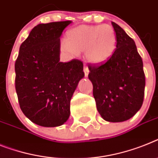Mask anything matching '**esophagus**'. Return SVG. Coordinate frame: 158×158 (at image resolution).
Masks as SVG:
<instances>
[{"label": "esophagus", "mask_w": 158, "mask_h": 158, "mask_svg": "<svg viewBox=\"0 0 158 158\" xmlns=\"http://www.w3.org/2000/svg\"><path fill=\"white\" fill-rule=\"evenodd\" d=\"M83 71H84V75H85V77L88 76V74H89V70H88V67L87 66H84L83 67Z\"/></svg>", "instance_id": "34e87169"}]
</instances>
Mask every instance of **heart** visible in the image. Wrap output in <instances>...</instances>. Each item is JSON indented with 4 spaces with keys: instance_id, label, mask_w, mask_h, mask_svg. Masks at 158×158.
Segmentation results:
<instances>
[{
    "instance_id": "b5f03b06",
    "label": "heart",
    "mask_w": 158,
    "mask_h": 158,
    "mask_svg": "<svg viewBox=\"0 0 158 158\" xmlns=\"http://www.w3.org/2000/svg\"><path fill=\"white\" fill-rule=\"evenodd\" d=\"M116 42V32L109 25H82L67 32L61 49L71 54L84 51L89 63L101 64L113 55Z\"/></svg>"
}]
</instances>
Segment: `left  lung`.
<instances>
[{"label": "left lung", "instance_id": "1", "mask_svg": "<svg viewBox=\"0 0 158 158\" xmlns=\"http://www.w3.org/2000/svg\"><path fill=\"white\" fill-rule=\"evenodd\" d=\"M116 34L115 53L105 63L88 65V78L100 116L108 122L129 120L141 108L145 77L135 42L112 22Z\"/></svg>", "mask_w": 158, "mask_h": 158}]
</instances>
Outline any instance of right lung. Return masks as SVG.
<instances>
[{
    "mask_svg": "<svg viewBox=\"0 0 158 158\" xmlns=\"http://www.w3.org/2000/svg\"><path fill=\"white\" fill-rule=\"evenodd\" d=\"M71 21L39 24L22 43L15 63V88L20 108L42 127L63 125L70 116V103L84 77L78 59L60 62V38Z\"/></svg>",
    "mask_w": 158,
    "mask_h": 158,
    "instance_id": "right-lung-1",
    "label": "right lung"
}]
</instances>
